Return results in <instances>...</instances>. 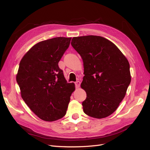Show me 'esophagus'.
<instances>
[{
    "label": "esophagus",
    "mask_w": 150,
    "mask_h": 150,
    "mask_svg": "<svg viewBox=\"0 0 150 150\" xmlns=\"http://www.w3.org/2000/svg\"><path fill=\"white\" fill-rule=\"evenodd\" d=\"M80 84H81V82L80 81H76V82L75 83V86H76V88H79V86H80Z\"/></svg>",
    "instance_id": "1"
}]
</instances>
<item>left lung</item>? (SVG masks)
<instances>
[{"label":"left lung","instance_id":"8db88e82","mask_svg":"<svg viewBox=\"0 0 150 150\" xmlns=\"http://www.w3.org/2000/svg\"><path fill=\"white\" fill-rule=\"evenodd\" d=\"M71 45L83 59L81 88L86 92L85 114L101 119L114 112L131 83L129 64L115 44L101 36L73 38Z\"/></svg>","mask_w":150,"mask_h":150}]
</instances>
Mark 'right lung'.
<instances>
[{"instance_id": "add662e5", "label": "right lung", "mask_w": 150, "mask_h": 150, "mask_svg": "<svg viewBox=\"0 0 150 150\" xmlns=\"http://www.w3.org/2000/svg\"><path fill=\"white\" fill-rule=\"evenodd\" d=\"M71 38H55L40 42L21 59L16 76L22 98L40 119L54 121L66 113L74 83H68L58 66Z\"/></svg>"}]
</instances>
